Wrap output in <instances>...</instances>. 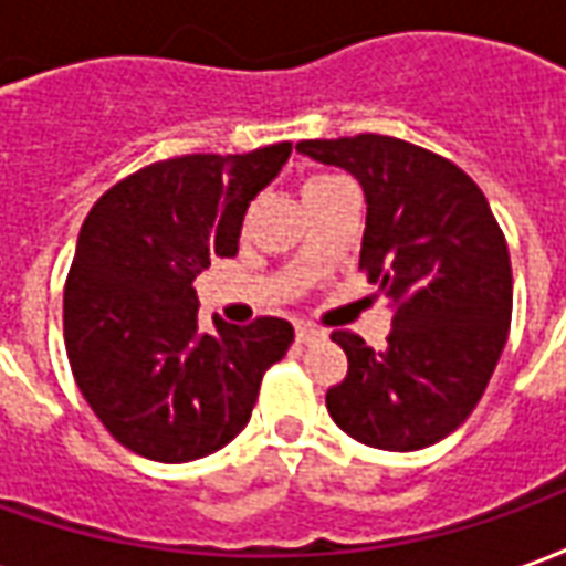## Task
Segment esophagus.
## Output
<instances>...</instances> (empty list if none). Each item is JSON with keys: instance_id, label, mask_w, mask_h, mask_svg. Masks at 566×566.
<instances>
[{"instance_id": "34e87169", "label": "esophagus", "mask_w": 566, "mask_h": 566, "mask_svg": "<svg viewBox=\"0 0 566 566\" xmlns=\"http://www.w3.org/2000/svg\"><path fill=\"white\" fill-rule=\"evenodd\" d=\"M318 339H324V331L312 327V324H296V343L312 345V343H318Z\"/></svg>"}]
</instances>
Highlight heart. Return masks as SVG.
Returning <instances> with one entry per match:
<instances>
[{
	"label": "heart",
	"instance_id": "1",
	"mask_svg": "<svg viewBox=\"0 0 566 566\" xmlns=\"http://www.w3.org/2000/svg\"><path fill=\"white\" fill-rule=\"evenodd\" d=\"M331 181H336L333 175H308L306 181H303V199L312 197L315 190H321V187H327Z\"/></svg>",
	"mask_w": 566,
	"mask_h": 566
}]
</instances>
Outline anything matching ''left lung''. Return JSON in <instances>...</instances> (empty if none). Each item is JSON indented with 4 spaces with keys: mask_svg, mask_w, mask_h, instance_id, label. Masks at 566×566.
Wrapping results in <instances>:
<instances>
[{
    "mask_svg": "<svg viewBox=\"0 0 566 566\" xmlns=\"http://www.w3.org/2000/svg\"><path fill=\"white\" fill-rule=\"evenodd\" d=\"M296 148L355 175L367 193L360 270L394 306L388 345L333 331L348 373L327 391L336 424L381 451H416L461 427L510 336L512 266L485 193L412 142L360 133Z\"/></svg>",
    "mask_w": 566,
    "mask_h": 566,
    "instance_id": "1",
    "label": "left lung"
}]
</instances>
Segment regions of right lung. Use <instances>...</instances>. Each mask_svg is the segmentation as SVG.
<instances>
[{
	"label": "right lung",
	"mask_w": 566,
	"mask_h": 566,
	"mask_svg": "<svg viewBox=\"0 0 566 566\" xmlns=\"http://www.w3.org/2000/svg\"><path fill=\"white\" fill-rule=\"evenodd\" d=\"M291 154H185L108 187L81 227L63 291L72 376L105 430L142 458H206L242 433L294 327L254 318L197 331L193 279L239 251L251 199Z\"/></svg>",
	"instance_id": "1"
}]
</instances>
